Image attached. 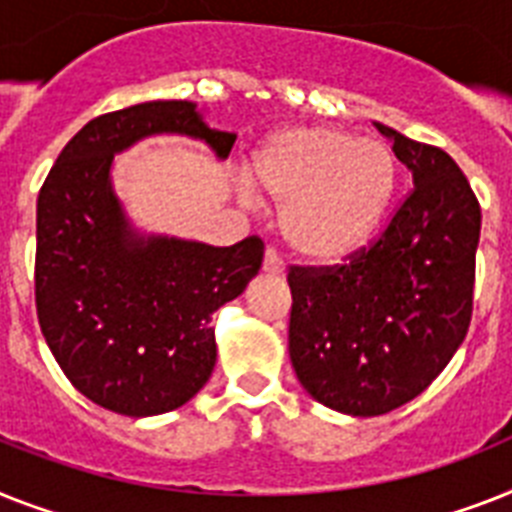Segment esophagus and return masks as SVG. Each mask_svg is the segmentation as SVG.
<instances>
[{"label":"esophagus","instance_id":"esophagus-1","mask_svg":"<svg viewBox=\"0 0 512 512\" xmlns=\"http://www.w3.org/2000/svg\"><path fill=\"white\" fill-rule=\"evenodd\" d=\"M264 272L266 274H282V272H285V261H282V256L277 253V248H266Z\"/></svg>","mask_w":512,"mask_h":512}]
</instances>
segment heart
I'll return each instance as SVG.
<instances>
[{
    "label": "heart",
    "instance_id": "1",
    "mask_svg": "<svg viewBox=\"0 0 512 512\" xmlns=\"http://www.w3.org/2000/svg\"><path fill=\"white\" fill-rule=\"evenodd\" d=\"M251 183L282 206V235L295 253L340 261L366 243L395 190L392 151L335 128H285L251 159Z\"/></svg>",
    "mask_w": 512,
    "mask_h": 512
}]
</instances>
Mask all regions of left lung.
Instances as JSON below:
<instances>
[{
  "label": "left lung",
  "instance_id": "obj_1",
  "mask_svg": "<svg viewBox=\"0 0 512 512\" xmlns=\"http://www.w3.org/2000/svg\"><path fill=\"white\" fill-rule=\"evenodd\" d=\"M413 188L369 246L290 266V361L327 408L382 416L429 387L474 314L481 206L455 159L377 122Z\"/></svg>",
  "mask_w": 512,
  "mask_h": 512
}]
</instances>
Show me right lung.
<instances>
[{
    "instance_id": "1",
    "label": "right lung",
    "mask_w": 512,
    "mask_h": 512,
    "mask_svg": "<svg viewBox=\"0 0 512 512\" xmlns=\"http://www.w3.org/2000/svg\"><path fill=\"white\" fill-rule=\"evenodd\" d=\"M204 138L227 159L235 135L190 101H146L86 122L59 151L36 206V314L59 369L91 403L156 416L188 403L217 361L211 314L264 261L259 235L214 248L135 238L109 188L117 151L143 135Z\"/></svg>"
}]
</instances>
